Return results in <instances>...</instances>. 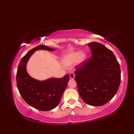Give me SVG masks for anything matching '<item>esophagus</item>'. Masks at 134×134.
<instances>
[{"mask_svg":"<svg viewBox=\"0 0 134 134\" xmlns=\"http://www.w3.org/2000/svg\"><path fill=\"white\" fill-rule=\"evenodd\" d=\"M69 77H70L71 79H74L75 77V74L73 72H71L69 74Z\"/></svg>","mask_w":134,"mask_h":134,"instance_id":"obj_1","label":"esophagus"}]
</instances>
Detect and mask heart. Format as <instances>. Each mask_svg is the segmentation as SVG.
Instances as JSON below:
<instances>
[{
    "label": "heart",
    "mask_w": 134,
    "mask_h": 134,
    "mask_svg": "<svg viewBox=\"0 0 134 134\" xmlns=\"http://www.w3.org/2000/svg\"><path fill=\"white\" fill-rule=\"evenodd\" d=\"M87 57V54L83 52H71L62 57V63L65 66H71L76 63H82Z\"/></svg>",
    "instance_id": "b5f03b06"
}]
</instances>
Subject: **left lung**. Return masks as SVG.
<instances>
[{
    "instance_id": "left-lung-1",
    "label": "left lung",
    "mask_w": 134,
    "mask_h": 134,
    "mask_svg": "<svg viewBox=\"0 0 134 134\" xmlns=\"http://www.w3.org/2000/svg\"><path fill=\"white\" fill-rule=\"evenodd\" d=\"M92 56L76 67L75 80L85 103L103 105L118 91L121 82L120 64L111 51L97 42L87 44Z\"/></svg>"
}]
</instances>
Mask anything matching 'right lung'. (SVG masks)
<instances>
[{"label":"right lung","mask_w":134,"mask_h":134,"mask_svg":"<svg viewBox=\"0 0 134 134\" xmlns=\"http://www.w3.org/2000/svg\"><path fill=\"white\" fill-rule=\"evenodd\" d=\"M38 50L54 51L55 49L39 45L29 51L22 58L18 66L16 82L20 94L29 105L40 110L48 111L55 108L60 103L68 85L69 75L45 80H38L30 77L26 69L27 62L32 55Z\"/></svg>","instance_id":"1"}]
</instances>
